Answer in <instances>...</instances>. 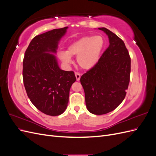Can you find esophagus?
I'll return each mask as SVG.
<instances>
[{"label": "esophagus", "instance_id": "esophagus-1", "mask_svg": "<svg viewBox=\"0 0 156 156\" xmlns=\"http://www.w3.org/2000/svg\"><path fill=\"white\" fill-rule=\"evenodd\" d=\"M75 77H76L77 81H79V80H80V78H81V75H80V74H79V73H77V72H75Z\"/></svg>", "mask_w": 156, "mask_h": 156}]
</instances>
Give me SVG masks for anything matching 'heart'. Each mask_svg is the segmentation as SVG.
Returning a JSON list of instances; mask_svg holds the SVG:
<instances>
[{"instance_id":"heart-1","label":"heart","mask_w":156,"mask_h":156,"mask_svg":"<svg viewBox=\"0 0 156 156\" xmlns=\"http://www.w3.org/2000/svg\"><path fill=\"white\" fill-rule=\"evenodd\" d=\"M104 45L105 41L101 36H84L71 44L66 52H60L58 56L66 64L72 63L71 56H77V62L79 66L88 70L98 62Z\"/></svg>"}]
</instances>
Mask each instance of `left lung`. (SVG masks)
<instances>
[{
    "label": "left lung",
    "mask_w": 156,
    "mask_h": 156,
    "mask_svg": "<svg viewBox=\"0 0 156 156\" xmlns=\"http://www.w3.org/2000/svg\"><path fill=\"white\" fill-rule=\"evenodd\" d=\"M107 35L109 45L96 65L83 74L80 81L88 111L105 115L124 100L128 88L131 59L124 42L106 28H98Z\"/></svg>",
    "instance_id": "8db88e82"
}]
</instances>
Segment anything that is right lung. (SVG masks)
Returning <instances> with one entry per match:
<instances>
[{"label": "right lung", "instance_id": "1", "mask_svg": "<svg viewBox=\"0 0 156 156\" xmlns=\"http://www.w3.org/2000/svg\"><path fill=\"white\" fill-rule=\"evenodd\" d=\"M68 27L35 36L27 49L23 62V78L27 96L37 109L58 116L68 106L69 90L76 81L73 72L61 69L56 54Z\"/></svg>", "mask_w": 156, "mask_h": 156}]
</instances>
